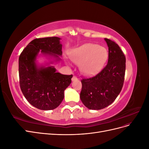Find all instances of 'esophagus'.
I'll return each mask as SVG.
<instances>
[{
    "label": "esophagus",
    "instance_id": "1",
    "mask_svg": "<svg viewBox=\"0 0 149 149\" xmlns=\"http://www.w3.org/2000/svg\"><path fill=\"white\" fill-rule=\"evenodd\" d=\"M77 79H78V78H76L75 76H73V78H72V81H76Z\"/></svg>",
    "mask_w": 149,
    "mask_h": 149
}]
</instances>
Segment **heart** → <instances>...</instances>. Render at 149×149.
Listing matches in <instances>:
<instances>
[{
    "label": "heart",
    "mask_w": 149,
    "mask_h": 149,
    "mask_svg": "<svg viewBox=\"0 0 149 149\" xmlns=\"http://www.w3.org/2000/svg\"><path fill=\"white\" fill-rule=\"evenodd\" d=\"M71 60L79 65L81 71L87 76L98 73L107 59L106 49L93 43H86L74 49L70 54Z\"/></svg>",
    "instance_id": "heart-1"
}]
</instances>
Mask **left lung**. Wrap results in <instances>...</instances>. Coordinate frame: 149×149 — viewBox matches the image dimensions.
<instances>
[{
  "label": "left lung",
  "mask_w": 149,
  "mask_h": 149,
  "mask_svg": "<svg viewBox=\"0 0 149 149\" xmlns=\"http://www.w3.org/2000/svg\"><path fill=\"white\" fill-rule=\"evenodd\" d=\"M104 40L109 47L107 64L96 76L81 81V100L89 109L100 110L109 106L124 84L125 56L116 42L106 38Z\"/></svg>",
  "instance_id": "obj_1"
}]
</instances>
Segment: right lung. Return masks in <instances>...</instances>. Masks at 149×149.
Masks as SVG:
<instances>
[{"instance_id":"obj_1","label":"right lung","mask_w":149,"mask_h":149,"mask_svg":"<svg viewBox=\"0 0 149 149\" xmlns=\"http://www.w3.org/2000/svg\"><path fill=\"white\" fill-rule=\"evenodd\" d=\"M60 38L56 37L35 38L22 51L19 59L21 91L30 104L41 110H52L64 98V91L71 83L73 75L56 73L53 66L37 67L35 63L40 50L59 60L62 55Z\"/></svg>"}]
</instances>
